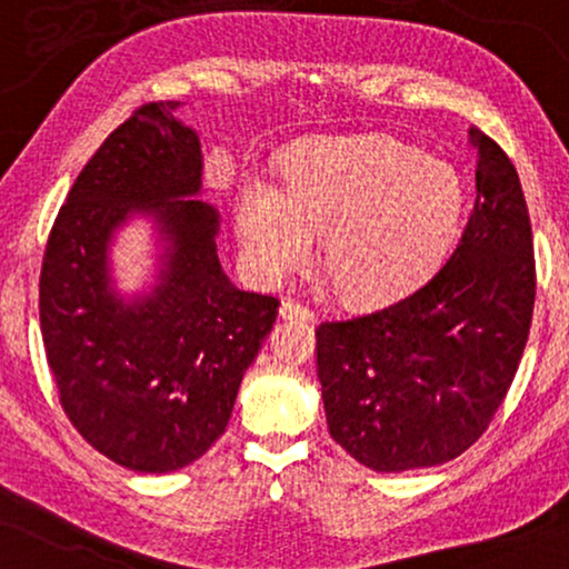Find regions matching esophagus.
<instances>
[{"label":"esophagus","instance_id":"1","mask_svg":"<svg viewBox=\"0 0 569 569\" xmlns=\"http://www.w3.org/2000/svg\"><path fill=\"white\" fill-rule=\"evenodd\" d=\"M278 315H281V319H301V322H309V319H315V311L307 309L299 301H291V299L281 303Z\"/></svg>","mask_w":569,"mask_h":569}]
</instances>
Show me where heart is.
<instances>
[{"mask_svg":"<svg viewBox=\"0 0 569 569\" xmlns=\"http://www.w3.org/2000/svg\"><path fill=\"white\" fill-rule=\"evenodd\" d=\"M467 188L451 164L391 136L301 143L286 159L283 186L247 178L234 198L242 254L266 281H281L322 238L332 291L381 303L415 291L459 237Z\"/></svg>","mask_w":569,"mask_h":569,"instance_id":"obj_1","label":"heart"}]
</instances>
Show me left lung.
I'll list each match as a JSON object with an SVG mask.
<instances>
[{
    "label": "left lung",
    "instance_id": "left-lung-1",
    "mask_svg": "<svg viewBox=\"0 0 569 569\" xmlns=\"http://www.w3.org/2000/svg\"><path fill=\"white\" fill-rule=\"evenodd\" d=\"M477 201L443 268L389 307L317 327L330 436L373 471L451 461L485 433L521 363L536 262L516 167L477 128Z\"/></svg>",
    "mask_w": 569,
    "mask_h": 569
}]
</instances>
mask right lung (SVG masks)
<instances>
[{
	"label": "right lung",
	"instance_id": "1",
	"mask_svg": "<svg viewBox=\"0 0 569 569\" xmlns=\"http://www.w3.org/2000/svg\"><path fill=\"white\" fill-rule=\"evenodd\" d=\"M159 100L102 141L48 234L41 332L59 402L92 448L143 475L188 467L227 430L278 299L239 291L216 252L219 211L201 193L193 128ZM141 212L166 252L149 297L112 291L109 242Z\"/></svg>",
	"mask_w": 569,
	"mask_h": 569
}]
</instances>
